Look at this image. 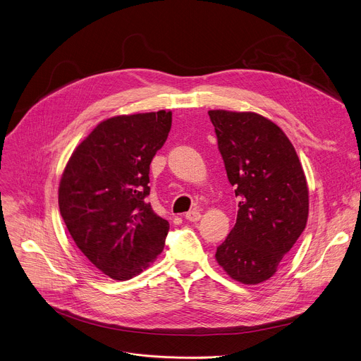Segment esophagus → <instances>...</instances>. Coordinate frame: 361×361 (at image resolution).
Segmentation results:
<instances>
[{"label": "esophagus", "mask_w": 361, "mask_h": 361, "mask_svg": "<svg viewBox=\"0 0 361 361\" xmlns=\"http://www.w3.org/2000/svg\"><path fill=\"white\" fill-rule=\"evenodd\" d=\"M200 219H201V214L197 210L185 213V220H188V221H198Z\"/></svg>", "instance_id": "esophagus-1"}]
</instances>
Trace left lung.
<instances>
[{"instance_id":"obj_1","label":"left lung","mask_w":361,"mask_h":361,"mask_svg":"<svg viewBox=\"0 0 361 361\" xmlns=\"http://www.w3.org/2000/svg\"><path fill=\"white\" fill-rule=\"evenodd\" d=\"M227 177L238 197L237 221L217 247L219 266L235 281L273 277L308 219V187L284 131L251 111L210 110Z\"/></svg>"}]
</instances>
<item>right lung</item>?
<instances>
[{
    "instance_id": "add662e5",
    "label": "right lung",
    "mask_w": 361,
    "mask_h": 361,
    "mask_svg": "<svg viewBox=\"0 0 361 361\" xmlns=\"http://www.w3.org/2000/svg\"><path fill=\"white\" fill-rule=\"evenodd\" d=\"M171 111L101 121L77 148L59 187L61 217L102 274L124 281L161 254L170 228L145 201L149 164L171 128Z\"/></svg>"
}]
</instances>
